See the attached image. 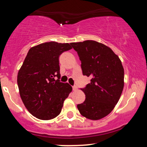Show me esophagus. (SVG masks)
<instances>
[{"mask_svg":"<svg viewBox=\"0 0 147 147\" xmlns=\"http://www.w3.org/2000/svg\"><path fill=\"white\" fill-rule=\"evenodd\" d=\"M72 89H73V90H77V89H78V88H77V86H74L72 87Z\"/></svg>","mask_w":147,"mask_h":147,"instance_id":"1","label":"esophagus"}]
</instances>
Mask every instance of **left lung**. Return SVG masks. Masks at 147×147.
Wrapping results in <instances>:
<instances>
[{
  "label": "left lung",
  "mask_w": 147,
  "mask_h": 147,
  "mask_svg": "<svg viewBox=\"0 0 147 147\" xmlns=\"http://www.w3.org/2000/svg\"><path fill=\"white\" fill-rule=\"evenodd\" d=\"M78 54L83 75L90 83L82 90L85 101L77 105L82 115L97 120L113 110L124 88V68L119 57L109 47L87 40L70 43Z\"/></svg>",
  "instance_id": "1"
}]
</instances>
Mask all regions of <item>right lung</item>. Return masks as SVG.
I'll return each instance as SVG.
<instances>
[{
    "label": "right lung",
    "mask_w": 147,
    "mask_h": 147,
    "mask_svg": "<svg viewBox=\"0 0 147 147\" xmlns=\"http://www.w3.org/2000/svg\"><path fill=\"white\" fill-rule=\"evenodd\" d=\"M70 49L69 43L55 41L34 46L29 50L18 72L22 101L28 111L38 119L49 120L58 116L64 100L71 92V86L59 80V61L60 55Z\"/></svg>",
    "instance_id": "right-lung-1"
}]
</instances>
